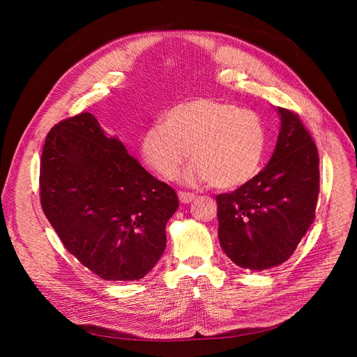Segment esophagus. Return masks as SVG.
I'll return each instance as SVG.
<instances>
[{"mask_svg":"<svg viewBox=\"0 0 357 357\" xmlns=\"http://www.w3.org/2000/svg\"><path fill=\"white\" fill-rule=\"evenodd\" d=\"M194 198H195V192H188V191H181L179 192V199L183 204H188V202L194 201Z\"/></svg>","mask_w":357,"mask_h":357,"instance_id":"obj_1","label":"esophagus"}]
</instances>
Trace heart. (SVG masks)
<instances>
[{
    "label": "heart",
    "mask_w": 357,
    "mask_h": 357,
    "mask_svg": "<svg viewBox=\"0 0 357 357\" xmlns=\"http://www.w3.org/2000/svg\"><path fill=\"white\" fill-rule=\"evenodd\" d=\"M266 144V128L256 112L227 101L197 98L169 109L163 126L150 127L142 153L159 175L174 179L190 149L194 163L186 181H210L214 188L234 190L259 174Z\"/></svg>",
    "instance_id": "obj_1"
}]
</instances>
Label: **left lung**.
<instances>
[{
  "label": "left lung",
  "mask_w": 357,
  "mask_h": 357,
  "mask_svg": "<svg viewBox=\"0 0 357 357\" xmlns=\"http://www.w3.org/2000/svg\"><path fill=\"white\" fill-rule=\"evenodd\" d=\"M280 131L264 171L215 197L220 246L240 268L264 271L287 261L307 234L320 192V159L296 112L278 108Z\"/></svg>",
  "instance_id": "obj_1"
}]
</instances>
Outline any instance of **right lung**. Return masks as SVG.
<instances>
[{"instance_id":"right-lung-1","label":"right lung","mask_w":357,"mask_h":357,"mask_svg":"<svg viewBox=\"0 0 357 357\" xmlns=\"http://www.w3.org/2000/svg\"><path fill=\"white\" fill-rule=\"evenodd\" d=\"M40 202L65 249L105 280H137L166 248V222L179 207L91 112L54 124L40 162Z\"/></svg>"}]
</instances>
